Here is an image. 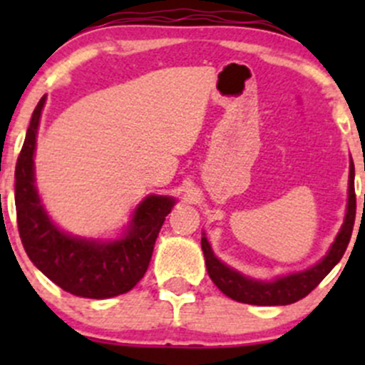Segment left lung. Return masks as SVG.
Here are the masks:
<instances>
[{"instance_id": "obj_1", "label": "left lung", "mask_w": 365, "mask_h": 365, "mask_svg": "<svg viewBox=\"0 0 365 365\" xmlns=\"http://www.w3.org/2000/svg\"><path fill=\"white\" fill-rule=\"evenodd\" d=\"M356 200H355V165L349 160V180H348V205H346L344 222H342L336 240L332 242L330 249L325 256L312 267L300 272L279 275L272 281H261V279L249 277L240 274L235 268L227 267L226 263L219 259L213 254L212 245L206 240V235L201 237V249L205 254L206 270L213 284L220 289L226 297L242 304L251 305H288L295 304L300 298L307 297L323 279L329 275V272L341 261L342 254L349 244L355 222Z\"/></svg>"}]
</instances>
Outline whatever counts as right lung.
<instances>
[{
  "label": "right lung",
  "instance_id": "obj_1",
  "mask_svg": "<svg viewBox=\"0 0 365 365\" xmlns=\"http://www.w3.org/2000/svg\"><path fill=\"white\" fill-rule=\"evenodd\" d=\"M46 95L33 111L16 165V210L21 242L31 263L65 292L111 298L130 292L148 270L159 231L176 200L150 194L118 238H86L56 226L38 196L35 150Z\"/></svg>",
  "mask_w": 365,
  "mask_h": 365
}]
</instances>
